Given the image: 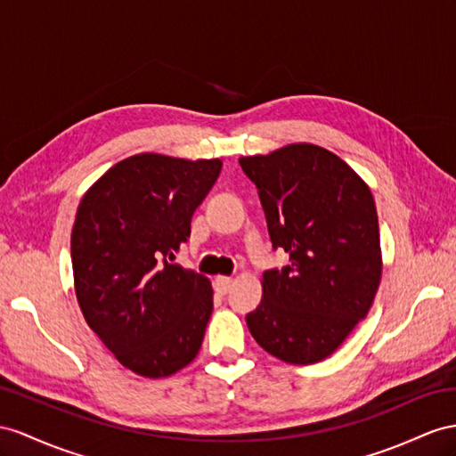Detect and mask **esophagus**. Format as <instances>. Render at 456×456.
Wrapping results in <instances>:
<instances>
[{
	"label": "esophagus",
	"mask_w": 456,
	"mask_h": 456,
	"mask_svg": "<svg viewBox=\"0 0 456 456\" xmlns=\"http://www.w3.org/2000/svg\"><path fill=\"white\" fill-rule=\"evenodd\" d=\"M231 283L232 279L231 277H225V275H219L214 279V287L219 295H227L229 289H231Z\"/></svg>",
	"instance_id": "1"
}]
</instances>
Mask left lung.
I'll use <instances>...</instances> for the list:
<instances>
[{
    "instance_id": "1",
    "label": "left lung",
    "mask_w": 456,
    "mask_h": 456,
    "mask_svg": "<svg viewBox=\"0 0 456 456\" xmlns=\"http://www.w3.org/2000/svg\"><path fill=\"white\" fill-rule=\"evenodd\" d=\"M256 184L273 248L290 264L264 273L247 325L265 353L289 364L333 354L366 318L381 281L376 202L360 175L316 144L239 159Z\"/></svg>"
}]
</instances>
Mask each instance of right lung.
<instances>
[{"label": "right lung", "mask_w": 456, "mask_h": 456, "mask_svg": "<svg viewBox=\"0 0 456 456\" xmlns=\"http://www.w3.org/2000/svg\"><path fill=\"white\" fill-rule=\"evenodd\" d=\"M221 159L136 154L115 163L78 204L71 260L78 306L125 368L167 378L189 366L214 310L209 279L171 264Z\"/></svg>", "instance_id": "1"}]
</instances>
